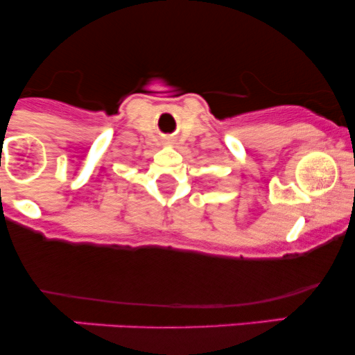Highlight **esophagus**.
<instances>
[{
	"label": "esophagus",
	"mask_w": 355,
	"mask_h": 355,
	"mask_svg": "<svg viewBox=\"0 0 355 355\" xmlns=\"http://www.w3.org/2000/svg\"><path fill=\"white\" fill-rule=\"evenodd\" d=\"M166 144H172V140H166Z\"/></svg>",
	"instance_id": "obj_1"
}]
</instances>
